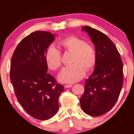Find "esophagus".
Returning a JSON list of instances; mask_svg holds the SVG:
<instances>
[{"label": "esophagus", "instance_id": "esophagus-1", "mask_svg": "<svg viewBox=\"0 0 134 134\" xmlns=\"http://www.w3.org/2000/svg\"><path fill=\"white\" fill-rule=\"evenodd\" d=\"M72 85H64V88L65 89H67V88H70L71 87H72Z\"/></svg>", "mask_w": 134, "mask_h": 134}]
</instances>
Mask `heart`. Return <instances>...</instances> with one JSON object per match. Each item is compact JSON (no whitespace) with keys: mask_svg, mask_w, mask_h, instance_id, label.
<instances>
[{"mask_svg":"<svg viewBox=\"0 0 134 134\" xmlns=\"http://www.w3.org/2000/svg\"><path fill=\"white\" fill-rule=\"evenodd\" d=\"M63 50L72 53L70 63L71 65L62 71L59 80L64 83H74L84 77L85 70L90 71L97 62L96 50L92 45L84 40L74 36H68L59 42ZM48 69L56 71L62 64V54L53 47L48 48L45 57Z\"/></svg>","mask_w":134,"mask_h":134,"instance_id":"1","label":"heart"}]
</instances>
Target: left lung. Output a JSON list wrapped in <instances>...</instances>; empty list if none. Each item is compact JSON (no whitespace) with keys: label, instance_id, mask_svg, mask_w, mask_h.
<instances>
[{"label":"left lung","instance_id":"8db88e82","mask_svg":"<svg viewBox=\"0 0 134 134\" xmlns=\"http://www.w3.org/2000/svg\"><path fill=\"white\" fill-rule=\"evenodd\" d=\"M82 29L94 45L97 62L79 101L84 112L96 117L110 110L118 100L123 83V63L117 48L107 35L87 26Z\"/></svg>","mask_w":134,"mask_h":134}]
</instances>
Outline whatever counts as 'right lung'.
Masks as SVG:
<instances>
[{
    "mask_svg": "<svg viewBox=\"0 0 134 134\" xmlns=\"http://www.w3.org/2000/svg\"><path fill=\"white\" fill-rule=\"evenodd\" d=\"M54 35L37 31L17 45L11 59L10 80L19 104L33 118L46 120L59 109V97L64 86L47 72L45 57Z\"/></svg>",
    "mask_w": 134,
    "mask_h": 134,
    "instance_id": "obj_1",
    "label": "right lung"
}]
</instances>
